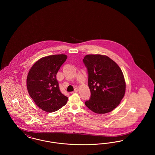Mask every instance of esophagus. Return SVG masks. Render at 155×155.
<instances>
[{"instance_id":"obj_1","label":"esophagus","mask_w":155,"mask_h":155,"mask_svg":"<svg viewBox=\"0 0 155 155\" xmlns=\"http://www.w3.org/2000/svg\"><path fill=\"white\" fill-rule=\"evenodd\" d=\"M78 88H75V89H74V91L73 92H71V94H73V93H75V92H77L78 91Z\"/></svg>"}]
</instances>
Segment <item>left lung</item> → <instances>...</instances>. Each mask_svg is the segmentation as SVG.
<instances>
[{
  "mask_svg": "<svg viewBox=\"0 0 155 155\" xmlns=\"http://www.w3.org/2000/svg\"><path fill=\"white\" fill-rule=\"evenodd\" d=\"M83 62L87 68L91 91L90 99L85 104L97 114L110 112L125 95V80L121 68L105 55L88 54Z\"/></svg>",
  "mask_w": 155,
  "mask_h": 155,
  "instance_id": "1",
  "label": "left lung"
}]
</instances>
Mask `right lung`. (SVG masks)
Here are the masks:
<instances>
[{"label":"right lung","instance_id":"add662e5","mask_svg":"<svg viewBox=\"0 0 155 155\" xmlns=\"http://www.w3.org/2000/svg\"><path fill=\"white\" fill-rule=\"evenodd\" d=\"M67 58L66 54L44 57L35 62L28 72V94L37 106L46 112L58 110L67 102L68 97L60 92L56 79V74Z\"/></svg>","mask_w":155,"mask_h":155}]
</instances>
